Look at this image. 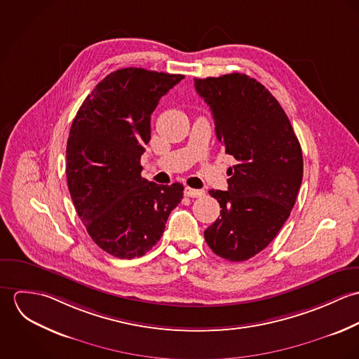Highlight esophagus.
I'll use <instances>...</instances> for the list:
<instances>
[{
    "mask_svg": "<svg viewBox=\"0 0 359 359\" xmlns=\"http://www.w3.org/2000/svg\"><path fill=\"white\" fill-rule=\"evenodd\" d=\"M184 192H185V196H188V198H202V196H205L203 189H192V188L187 187Z\"/></svg>",
    "mask_w": 359,
    "mask_h": 359,
    "instance_id": "34e87169",
    "label": "esophagus"
}]
</instances>
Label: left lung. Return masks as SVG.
I'll use <instances>...</instances> for the list:
<instances>
[{"mask_svg": "<svg viewBox=\"0 0 359 359\" xmlns=\"http://www.w3.org/2000/svg\"><path fill=\"white\" fill-rule=\"evenodd\" d=\"M195 88L210 106L225 154L238 161L228 170V191H208L221 211L205 229V242L217 256L246 261L290 215L303 181L302 147L282 106L255 79H195Z\"/></svg>", "mask_w": 359, "mask_h": 359, "instance_id": "8db88e82", "label": "left lung"}]
</instances>
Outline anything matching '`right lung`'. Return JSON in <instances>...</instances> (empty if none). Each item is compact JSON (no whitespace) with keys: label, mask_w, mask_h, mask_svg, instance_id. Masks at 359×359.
I'll list each match as a JSON object with an SVG mask.
<instances>
[{"label":"right lung","mask_w":359,"mask_h":359,"mask_svg":"<svg viewBox=\"0 0 359 359\" xmlns=\"http://www.w3.org/2000/svg\"><path fill=\"white\" fill-rule=\"evenodd\" d=\"M184 79L141 67L107 74L80 106L66 147L72 201L88 235L117 258L144 256L160 241L184 185L141 177L151 116L163 95Z\"/></svg>","instance_id":"right-lung-1"}]
</instances>
